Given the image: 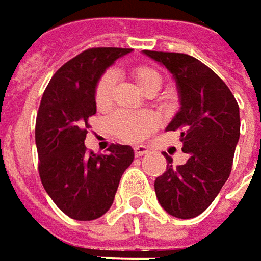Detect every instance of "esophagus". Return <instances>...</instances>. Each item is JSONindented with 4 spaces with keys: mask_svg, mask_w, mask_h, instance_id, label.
<instances>
[{
    "mask_svg": "<svg viewBox=\"0 0 261 261\" xmlns=\"http://www.w3.org/2000/svg\"><path fill=\"white\" fill-rule=\"evenodd\" d=\"M149 152V149L146 147V146H136L134 147V154L137 156V158H140L143 154H146V153Z\"/></svg>",
    "mask_w": 261,
    "mask_h": 261,
    "instance_id": "1",
    "label": "esophagus"
}]
</instances>
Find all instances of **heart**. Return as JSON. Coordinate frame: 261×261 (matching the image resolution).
<instances>
[{"instance_id": "heart-1", "label": "heart", "mask_w": 261, "mask_h": 261, "mask_svg": "<svg viewBox=\"0 0 261 261\" xmlns=\"http://www.w3.org/2000/svg\"><path fill=\"white\" fill-rule=\"evenodd\" d=\"M133 77L143 92L156 89L161 86L162 77L158 70L149 65H137L133 68ZM115 87V73L108 70L99 77L93 90V99L97 109H108L112 103V95ZM154 127V118L149 112H127L117 111L109 117V128L124 142H139L146 137Z\"/></svg>"}]
</instances>
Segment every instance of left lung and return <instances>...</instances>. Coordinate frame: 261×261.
I'll list each match as a JSON object with an SVG mask.
<instances>
[{
    "mask_svg": "<svg viewBox=\"0 0 261 261\" xmlns=\"http://www.w3.org/2000/svg\"><path fill=\"white\" fill-rule=\"evenodd\" d=\"M174 74L181 109L166 127L181 131L184 165L168 161L154 181L161 206L179 219L196 218L212 204L226 182L240 139V107L229 87L197 58L179 52L144 51Z\"/></svg>",
    "mask_w": 261,
    "mask_h": 261,
    "instance_id": "8db88e82",
    "label": "left lung"
}]
</instances>
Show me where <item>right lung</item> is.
I'll return each instance as SVG.
<instances>
[{"label": "right lung", "mask_w": 261, "mask_h": 261, "mask_svg": "<svg viewBox=\"0 0 261 261\" xmlns=\"http://www.w3.org/2000/svg\"><path fill=\"white\" fill-rule=\"evenodd\" d=\"M130 48H89L54 74L40 100L35 140L42 186L75 221H93L112 206L119 179L134 159L130 146L111 144L105 154L85 146L89 118L96 114L95 85Z\"/></svg>", "instance_id": "right-lung-1"}]
</instances>
